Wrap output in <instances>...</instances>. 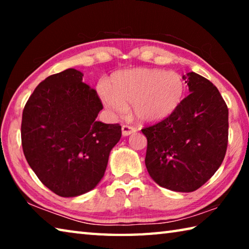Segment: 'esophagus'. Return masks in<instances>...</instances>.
Here are the masks:
<instances>
[{"label": "esophagus", "instance_id": "obj_1", "mask_svg": "<svg viewBox=\"0 0 249 249\" xmlns=\"http://www.w3.org/2000/svg\"><path fill=\"white\" fill-rule=\"evenodd\" d=\"M135 132H136V128L133 127V126H129V125L122 126V134H123V136H128V135L133 134Z\"/></svg>", "mask_w": 249, "mask_h": 249}]
</instances>
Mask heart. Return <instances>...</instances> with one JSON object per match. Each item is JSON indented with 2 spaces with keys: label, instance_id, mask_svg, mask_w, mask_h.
Returning a JSON list of instances; mask_svg holds the SVG:
<instances>
[{
  "label": "heart",
  "instance_id": "b5f03b06",
  "mask_svg": "<svg viewBox=\"0 0 249 249\" xmlns=\"http://www.w3.org/2000/svg\"><path fill=\"white\" fill-rule=\"evenodd\" d=\"M100 95L113 115L124 114L132 104V115L141 123H157L174 113L184 95V81L175 71L140 68L114 74Z\"/></svg>",
  "mask_w": 249,
  "mask_h": 249
}]
</instances>
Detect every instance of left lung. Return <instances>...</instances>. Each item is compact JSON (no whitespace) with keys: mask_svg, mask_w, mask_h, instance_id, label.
I'll list each match as a JSON object with an SVG mask.
<instances>
[{"mask_svg":"<svg viewBox=\"0 0 249 249\" xmlns=\"http://www.w3.org/2000/svg\"><path fill=\"white\" fill-rule=\"evenodd\" d=\"M190 94L167 119L142 129L145 163L160 187L192 192L220 168L229 142V108L214 84L196 72L182 77Z\"/></svg>","mask_w":249,"mask_h":249,"instance_id":"8db88e82","label":"left lung"}]
</instances>
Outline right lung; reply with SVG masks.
<instances>
[{
  "instance_id": "add662e5",
  "label": "right lung",
  "mask_w": 249,
  "mask_h": 249,
  "mask_svg": "<svg viewBox=\"0 0 249 249\" xmlns=\"http://www.w3.org/2000/svg\"><path fill=\"white\" fill-rule=\"evenodd\" d=\"M82 77L70 68L46 78L25 104L20 126L28 165L49 190L64 197L96 187L122 136L120 124L95 120L103 105Z\"/></svg>"
}]
</instances>
